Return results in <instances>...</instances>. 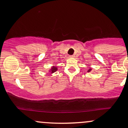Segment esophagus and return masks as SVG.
<instances>
[{"mask_svg": "<svg viewBox=\"0 0 128 128\" xmlns=\"http://www.w3.org/2000/svg\"><path fill=\"white\" fill-rule=\"evenodd\" d=\"M69 56L70 58H73V57H74V55H70V56Z\"/></svg>", "mask_w": 128, "mask_h": 128, "instance_id": "obj_1", "label": "esophagus"}]
</instances>
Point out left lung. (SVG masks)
Returning a JSON list of instances; mask_svg holds the SVG:
<instances>
[{
    "label": "left lung",
    "mask_w": 128,
    "mask_h": 128,
    "mask_svg": "<svg viewBox=\"0 0 128 128\" xmlns=\"http://www.w3.org/2000/svg\"><path fill=\"white\" fill-rule=\"evenodd\" d=\"M91 70H92V69H89V70H88V72H90V71H91Z\"/></svg>",
    "instance_id": "8db88e82"
}]
</instances>
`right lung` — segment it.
<instances>
[{"label": "right lung", "instance_id": "right-lung-1", "mask_svg": "<svg viewBox=\"0 0 128 128\" xmlns=\"http://www.w3.org/2000/svg\"><path fill=\"white\" fill-rule=\"evenodd\" d=\"M56 70H57V68L56 67H53L51 70V72H56Z\"/></svg>", "mask_w": 128, "mask_h": 128}]
</instances>
